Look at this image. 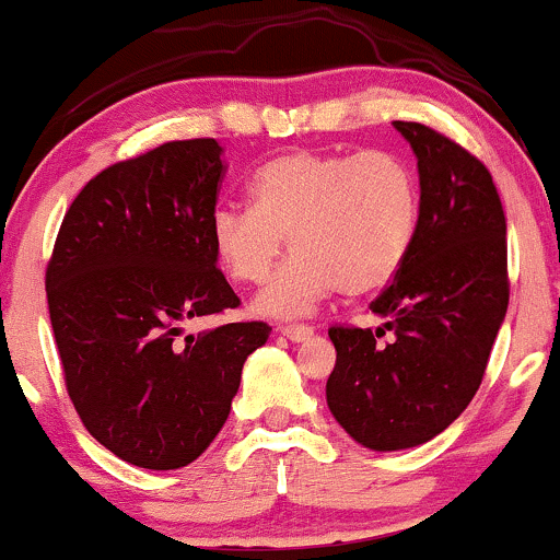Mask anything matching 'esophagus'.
<instances>
[{"instance_id":"34e87169","label":"esophagus","mask_w":560,"mask_h":560,"mask_svg":"<svg viewBox=\"0 0 560 560\" xmlns=\"http://www.w3.org/2000/svg\"><path fill=\"white\" fill-rule=\"evenodd\" d=\"M281 334H284L287 339H292V342H305V339L313 337V326L287 324V326H281Z\"/></svg>"}]
</instances>
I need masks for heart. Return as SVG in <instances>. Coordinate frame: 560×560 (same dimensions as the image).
Listing matches in <instances>:
<instances>
[{"instance_id":"heart-1","label":"heart","mask_w":560,"mask_h":560,"mask_svg":"<svg viewBox=\"0 0 560 560\" xmlns=\"http://www.w3.org/2000/svg\"><path fill=\"white\" fill-rule=\"evenodd\" d=\"M249 199L215 210L210 242L231 281L260 284L287 240L294 255L255 300L271 318L307 316L339 289L361 298L389 284L419 223L413 173L384 150L289 152L255 173Z\"/></svg>"}]
</instances>
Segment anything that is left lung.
<instances>
[{"mask_svg": "<svg viewBox=\"0 0 560 560\" xmlns=\"http://www.w3.org/2000/svg\"><path fill=\"white\" fill-rule=\"evenodd\" d=\"M395 128L419 160L413 244L395 281L371 302L384 324L329 329L337 365L326 402L371 450L423 445L464 413L511 294L505 213L490 171L434 128L413 120H395Z\"/></svg>", "mask_w": 560, "mask_h": 560, "instance_id": "left-lung-1", "label": "left lung"}]
</instances>
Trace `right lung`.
I'll use <instances>...</instances> for the list:
<instances>
[{
    "label": "right lung",
    "instance_id": "obj_1",
    "mask_svg": "<svg viewBox=\"0 0 560 560\" xmlns=\"http://www.w3.org/2000/svg\"><path fill=\"white\" fill-rule=\"evenodd\" d=\"M215 139L165 141L89 182L62 218L47 302L75 413L126 464L171 471L229 419L262 320L184 337L189 318L240 307L210 218L226 165Z\"/></svg>",
    "mask_w": 560,
    "mask_h": 560
}]
</instances>
